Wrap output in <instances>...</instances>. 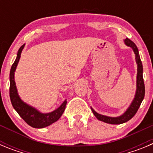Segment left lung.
Masks as SVG:
<instances>
[{
  "label": "left lung",
  "mask_w": 153,
  "mask_h": 153,
  "mask_svg": "<svg viewBox=\"0 0 153 153\" xmlns=\"http://www.w3.org/2000/svg\"><path fill=\"white\" fill-rule=\"evenodd\" d=\"M124 42H125L126 45L131 47L133 50L134 53L136 54V63H137V76H136V94H135V97L133 99V100L131 102L129 108L126 109V111L123 114L121 115V116H120L118 117H110L104 116V115L99 114L98 113H97L91 107L92 112L94 114V116L99 120L106 123L122 124L127 122V121H129V120H131L132 117H134L136 112L138 111V109H139L140 105H141V102H143V99H144V96H145V85H144V81H143V64H142V61L140 60V54H139L138 48L136 44L132 40H129V39H125Z\"/></svg>",
  "instance_id": "1"
}]
</instances>
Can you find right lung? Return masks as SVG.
<instances>
[{
	"label": "right lung",
	"mask_w": 153,
	"mask_h": 153,
	"mask_svg": "<svg viewBox=\"0 0 153 153\" xmlns=\"http://www.w3.org/2000/svg\"><path fill=\"white\" fill-rule=\"evenodd\" d=\"M24 45L21 46L17 52V58L15 61L12 65L10 72V98L11 101L12 106L14 108L16 111L17 112L20 117L27 123L29 126L33 127V128H44L46 126L51 125L52 123L57 121L62 114L63 113L67 105V100H65L64 102L60 105V106L56 109L51 113H42L37 109H35L33 106H30L26 102L20 98L17 93L16 83L14 81V72L17 68V63H18L20 58H21V52L24 49Z\"/></svg>",
	"instance_id": "add662e5"
}]
</instances>
